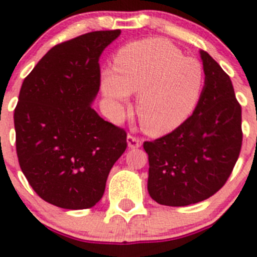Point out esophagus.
Segmentation results:
<instances>
[{"label": "esophagus", "mask_w": 257, "mask_h": 257, "mask_svg": "<svg viewBox=\"0 0 257 257\" xmlns=\"http://www.w3.org/2000/svg\"><path fill=\"white\" fill-rule=\"evenodd\" d=\"M142 145V141L134 136H128V147L129 149H138Z\"/></svg>", "instance_id": "1"}]
</instances>
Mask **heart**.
I'll return each instance as SVG.
<instances>
[{
    "instance_id": "b5f03b06",
    "label": "heart",
    "mask_w": 257,
    "mask_h": 257,
    "mask_svg": "<svg viewBox=\"0 0 257 257\" xmlns=\"http://www.w3.org/2000/svg\"><path fill=\"white\" fill-rule=\"evenodd\" d=\"M202 64L164 39H145L124 46L114 69L101 74V91L116 115L138 93L137 114L151 136L170 133L195 111L203 92Z\"/></svg>"
}]
</instances>
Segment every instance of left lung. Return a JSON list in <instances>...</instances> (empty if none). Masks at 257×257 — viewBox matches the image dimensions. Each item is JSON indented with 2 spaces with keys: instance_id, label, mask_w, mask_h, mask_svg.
I'll return each instance as SVG.
<instances>
[{
  "instance_id": "left-lung-1",
  "label": "left lung",
  "mask_w": 257,
  "mask_h": 257,
  "mask_svg": "<svg viewBox=\"0 0 257 257\" xmlns=\"http://www.w3.org/2000/svg\"><path fill=\"white\" fill-rule=\"evenodd\" d=\"M205 85L195 111L180 126L152 142L147 191L165 206H188L206 200L229 178L242 146V111L230 78L200 51Z\"/></svg>"
}]
</instances>
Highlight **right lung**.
Returning <instances> with one entry per match:
<instances>
[{
	"mask_svg": "<svg viewBox=\"0 0 257 257\" xmlns=\"http://www.w3.org/2000/svg\"><path fill=\"white\" fill-rule=\"evenodd\" d=\"M120 31L83 34L51 48L24 79L14 112L16 152L32 188L61 209L93 207L126 149V133L92 108L98 59Z\"/></svg>",
	"mask_w": 257,
	"mask_h": 257,
	"instance_id": "right-lung-1",
	"label": "right lung"
}]
</instances>
